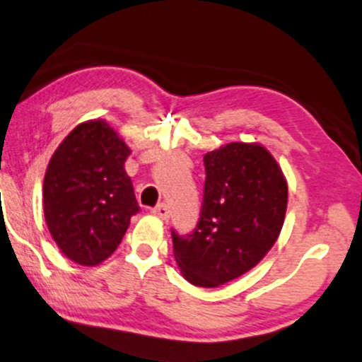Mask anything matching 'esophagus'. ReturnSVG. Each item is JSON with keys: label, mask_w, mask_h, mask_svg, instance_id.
I'll use <instances>...</instances> for the list:
<instances>
[{"label": "esophagus", "mask_w": 362, "mask_h": 362, "mask_svg": "<svg viewBox=\"0 0 362 362\" xmlns=\"http://www.w3.org/2000/svg\"><path fill=\"white\" fill-rule=\"evenodd\" d=\"M151 212H153L156 217H160V219H163V221H168V217H170V211H168L167 204H160V206H156Z\"/></svg>", "instance_id": "1"}]
</instances>
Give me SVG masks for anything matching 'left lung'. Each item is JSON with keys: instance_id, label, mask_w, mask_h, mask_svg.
Wrapping results in <instances>:
<instances>
[{"instance_id": "left-lung-1", "label": "left lung", "mask_w": 362, "mask_h": 362, "mask_svg": "<svg viewBox=\"0 0 362 362\" xmlns=\"http://www.w3.org/2000/svg\"><path fill=\"white\" fill-rule=\"evenodd\" d=\"M206 187L197 229L172 233L180 275L217 288L255 268L275 246L285 223L288 184L259 143L233 141L204 156Z\"/></svg>"}]
</instances>
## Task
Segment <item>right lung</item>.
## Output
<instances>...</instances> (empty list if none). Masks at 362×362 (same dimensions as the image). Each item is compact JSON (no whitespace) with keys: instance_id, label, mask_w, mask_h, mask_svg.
Returning <instances> with one entry per match:
<instances>
[{"instance_id":"obj_1","label":"right lung","mask_w":362,"mask_h":362,"mask_svg":"<svg viewBox=\"0 0 362 362\" xmlns=\"http://www.w3.org/2000/svg\"><path fill=\"white\" fill-rule=\"evenodd\" d=\"M132 148L104 119L77 124L52 155L43 178V214L64 256L95 267L119 246L139 211L124 170Z\"/></svg>"}]
</instances>
